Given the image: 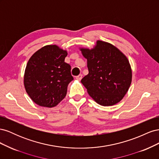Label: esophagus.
<instances>
[{
  "label": "esophagus",
  "mask_w": 159,
  "mask_h": 159,
  "mask_svg": "<svg viewBox=\"0 0 159 159\" xmlns=\"http://www.w3.org/2000/svg\"><path fill=\"white\" fill-rule=\"evenodd\" d=\"M75 78L78 80H81V79H82V74H80L78 76H76Z\"/></svg>",
  "instance_id": "1"
}]
</instances>
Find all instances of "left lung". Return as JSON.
<instances>
[{
	"label": "left lung",
	"mask_w": 159,
	"mask_h": 159,
	"mask_svg": "<svg viewBox=\"0 0 159 159\" xmlns=\"http://www.w3.org/2000/svg\"><path fill=\"white\" fill-rule=\"evenodd\" d=\"M87 59L89 74L81 80L89 95L98 104L117 103L131 84L132 71L123 53L109 43L98 40L92 50L81 48Z\"/></svg>",
	"instance_id": "obj_1"
}]
</instances>
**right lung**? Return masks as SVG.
Returning a JSON list of instances; mask_svg holds the SVG:
<instances>
[{
    "mask_svg": "<svg viewBox=\"0 0 159 159\" xmlns=\"http://www.w3.org/2000/svg\"><path fill=\"white\" fill-rule=\"evenodd\" d=\"M66 51L56 45L45 46L34 54L25 70L24 84L34 102L53 107L66 95L68 85L74 80L71 66L64 61Z\"/></svg>",
    "mask_w": 159,
    "mask_h": 159,
    "instance_id": "obj_1",
    "label": "right lung"
}]
</instances>
